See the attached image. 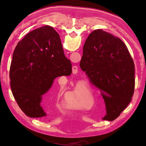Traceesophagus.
<instances>
[{
  "label": "esophagus",
  "mask_w": 146,
  "mask_h": 146,
  "mask_svg": "<svg viewBox=\"0 0 146 146\" xmlns=\"http://www.w3.org/2000/svg\"><path fill=\"white\" fill-rule=\"evenodd\" d=\"M74 68H75V69H73V72L74 73H77V70H78L77 67H76V66H74Z\"/></svg>",
  "instance_id": "1"
}]
</instances>
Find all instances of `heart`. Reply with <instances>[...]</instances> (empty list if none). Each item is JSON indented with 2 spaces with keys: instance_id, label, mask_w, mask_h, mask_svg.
<instances>
[{
  "instance_id": "obj_1",
  "label": "heart",
  "mask_w": 146,
  "mask_h": 146,
  "mask_svg": "<svg viewBox=\"0 0 146 146\" xmlns=\"http://www.w3.org/2000/svg\"><path fill=\"white\" fill-rule=\"evenodd\" d=\"M90 97V95L86 90L78 87L69 95L71 104L75 108H86Z\"/></svg>"
}]
</instances>
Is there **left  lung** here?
Returning a JSON list of instances; mask_svg holds the SVG:
<instances>
[{"label": "left lung", "mask_w": 146, "mask_h": 146, "mask_svg": "<svg viewBox=\"0 0 146 146\" xmlns=\"http://www.w3.org/2000/svg\"><path fill=\"white\" fill-rule=\"evenodd\" d=\"M80 68L104 100L103 120L113 121L129 105L135 90V64L125 44L102 29L91 32L83 47Z\"/></svg>", "instance_id": "8db88e82"}]
</instances>
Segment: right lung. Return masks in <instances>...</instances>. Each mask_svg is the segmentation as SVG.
Wrapping results in <instances>:
<instances>
[{
	"mask_svg": "<svg viewBox=\"0 0 146 146\" xmlns=\"http://www.w3.org/2000/svg\"><path fill=\"white\" fill-rule=\"evenodd\" d=\"M71 73L72 65L64 55L59 35L52 27L42 26L27 34L15 49L9 70L12 93L28 117H44L42 95L55 78Z\"/></svg>",
	"mask_w": 146,
	"mask_h": 146,
	"instance_id": "add662e5",
	"label": "right lung"
}]
</instances>
